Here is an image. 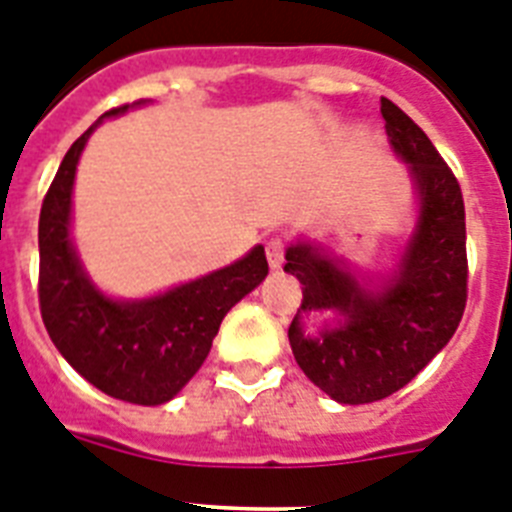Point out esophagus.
<instances>
[{
    "label": "esophagus",
    "mask_w": 512,
    "mask_h": 512,
    "mask_svg": "<svg viewBox=\"0 0 512 512\" xmlns=\"http://www.w3.org/2000/svg\"><path fill=\"white\" fill-rule=\"evenodd\" d=\"M284 248H287V243H284L282 238H271V241L266 243V259H269L271 269H279V266L284 264Z\"/></svg>",
    "instance_id": "obj_1"
}]
</instances>
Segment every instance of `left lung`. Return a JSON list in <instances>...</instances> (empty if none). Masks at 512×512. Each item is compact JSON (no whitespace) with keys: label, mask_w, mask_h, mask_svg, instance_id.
<instances>
[{"label":"left lung","mask_w":512,"mask_h":512,"mask_svg":"<svg viewBox=\"0 0 512 512\" xmlns=\"http://www.w3.org/2000/svg\"><path fill=\"white\" fill-rule=\"evenodd\" d=\"M384 128L410 164L420 194V220L400 271L382 292H364L336 261L297 243L284 271L302 284V310H338L343 323L305 336L300 318L289 346L312 384L343 405L390 397L441 351L467 307V223L454 171L428 135L382 97Z\"/></svg>","instance_id":"8db88e82"}]
</instances>
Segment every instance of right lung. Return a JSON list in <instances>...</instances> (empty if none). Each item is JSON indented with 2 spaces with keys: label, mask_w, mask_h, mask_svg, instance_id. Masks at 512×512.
Listing matches in <instances>:
<instances>
[{
  "label": "right lung",
  "mask_w": 512,
  "mask_h": 512,
  "mask_svg": "<svg viewBox=\"0 0 512 512\" xmlns=\"http://www.w3.org/2000/svg\"><path fill=\"white\" fill-rule=\"evenodd\" d=\"M128 107L120 104L104 115ZM97 122L63 156L40 207V315L63 359L97 390L135 405H161L197 374L225 312L264 282L269 264L256 246L246 259L161 297L112 302L99 295L69 238L76 164Z\"/></svg>",
  "instance_id": "add662e5"
}]
</instances>
